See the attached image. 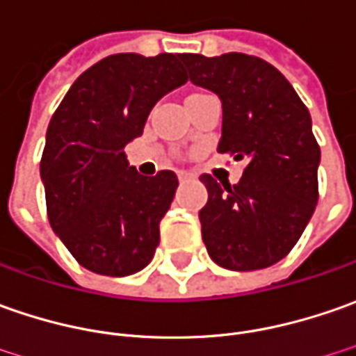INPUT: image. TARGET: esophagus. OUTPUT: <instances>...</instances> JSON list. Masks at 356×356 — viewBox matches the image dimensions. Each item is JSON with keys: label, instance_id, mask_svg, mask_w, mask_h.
<instances>
[{"label": "esophagus", "instance_id": "34e87169", "mask_svg": "<svg viewBox=\"0 0 356 356\" xmlns=\"http://www.w3.org/2000/svg\"><path fill=\"white\" fill-rule=\"evenodd\" d=\"M191 179H193L191 173H187V171H179V181H181V183H187Z\"/></svg>", "mask_w": 356, "mask_h": 356}]
</instances>
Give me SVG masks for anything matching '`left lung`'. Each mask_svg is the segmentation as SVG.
<instances>
[{"label": "left lung", "mask_w": 356, "mask_h": 356, "mask_svg": "<svg viewBox=\"0 0 356 356\" xmlns=\"http://www.w3.org/2000/svg\"><path fill=\"white\" fill-rule=\"evenodd\" d=\"M191 82L222 100L220 154L246 159L236 185L201 175L202 242L218 266H274L298 244L319 199V143L312 116L286 76L258 56L183 55Z\"/></svg>", "instance_id": "1"}]
</instances>
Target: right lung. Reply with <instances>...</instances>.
Instances as JSON below:
<instances>
[{
  "label": "right lung",
  "mask_w": 356,
  "mask_h": 356,
  "mask_svg": "<svg viewBox=\"0 0 356 356\" xmlns=\"http://www.w3.org/2000/svg\"><path fill=\"white\" fill-rule=\"evenodd\" d=\"M183 55L120 53L84 70L49 122L41 157L47 216L74 260L100 276H129L154 258L177 175L143 177L124 147L155 102L185 84Z\"/></svg>",
  "instance_id": "add662e5"
}]
</instances>
